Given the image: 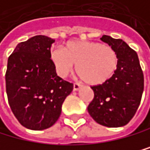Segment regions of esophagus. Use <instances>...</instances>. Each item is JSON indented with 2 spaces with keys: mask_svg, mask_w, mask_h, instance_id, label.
<instances>
[{
  "mask_svg": "<svg viewBox=\"0 0 150 150\" xmlns=\"http://www.w3.org/2000/svg\"><path fill=\"white\" fill-rule=\"evenodd\" d=\"M81 88V85L79 83H74V91H78Z\"/></svg>",
  "mask_w": 150,
  "mask_h": 150,
  "instance_id": "34e87169",
  "label": "esophagus"
}]
</instances>
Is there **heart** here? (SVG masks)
I'll return each mask as SVG.
<instances>
[{
	"instance_id": "obj_1",
	"label": "heart",
	"mask_w": 150,
	"mask_h": 150,
	"mask_svg": "<svg viewBox=\"0 0 150 150\" xmlns=\"http://www.w3.org/2000/svg\"><path fill=\"white\" fill-rule=\"evenodd\" d=\"M50 58L59 76L66 77L77 65V74L90 85L107 82L118 65L116 52L110 46L96 41H69L65 49H54Z\"/></svg>"
}]
</instances>
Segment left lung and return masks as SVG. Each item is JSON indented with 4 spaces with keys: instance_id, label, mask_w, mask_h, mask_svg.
<instances>
[{
    "instance_id": "1",
    "label": "left lung",
    "mask_w": 150,
    "mask_h": 150,
    "mask_svg": "<svg viewBox=\"0 0 150 150\" xmlns=\"http://www.w3.org/2000/svg\"><path fill=\"white\" fill-rule=\"evenodd\" d=\"M118 57L116 72L112 78L93 86L94 96L88 112L98 124L109 127H123L134 116L144 91V74L137 53L124 40L102 36Z\"/></svg>"
}]
</instances>
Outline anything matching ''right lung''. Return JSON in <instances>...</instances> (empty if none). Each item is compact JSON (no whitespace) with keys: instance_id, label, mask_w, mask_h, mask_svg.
<instances>
[{"instance_id":"add662e5","label":"right lung","mask_w":150,"mask_h":150,"mask_svg":"<svg viewBox=\"0 0 150 150\" xmlns=\"http://www.w3.org/2000/svg\"><path fill=\"white\" fill-rule=\"evenodd\" d=\"M53 38L35 36L17 45L5 74L6 93L14 115L32 130L52 127L74 85L59 77L52 64Z\"/></svg>"}]
</instances>
